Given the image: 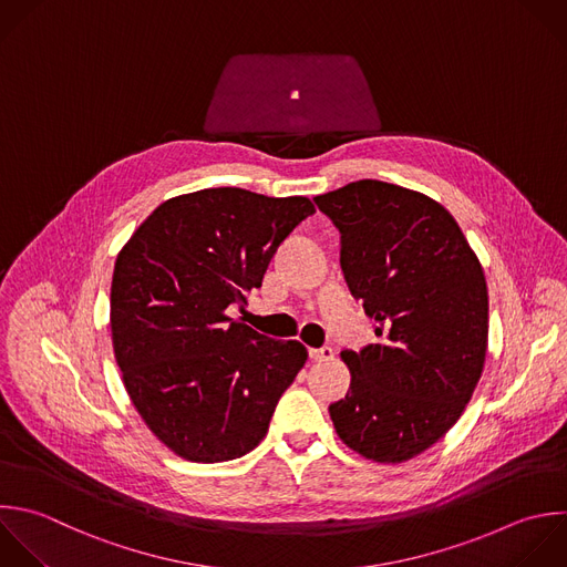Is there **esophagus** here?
<instances>
[{
	"mask_svg": "<svg viewBox=\"0 0 567 567\" xmlns=\"http://www.w3.org/2000/svg\"><path fill=\"white\" fill-rule=\"evenodd\" d=\"M334 357V350L330 346L323 348H310V359L312 361H330Z\"/></svg>",
	"mask_w": 567,
	"mask_h": 567,
	"instance_id": "34e87169",
	"label": "esophagus"
}]
</instances>
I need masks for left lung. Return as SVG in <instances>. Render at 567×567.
Segmentation results:
<instances>
[{
  "mask_svg": "<svg viewBox=\"0 0 567 567\" xmlns=\"http://www.w3.org/2000/svg\"><path fill=\"white\" fill-rule=\"evenodd\" d=\"M341 235V270L377 343L346 350L352 381L330 403L341 441L379 463L408 461L461 416L487 350L483 268L434 199L377 179L315 197Z\"/></svg>",
  "mask_w": 567,
  "mask_h": 567,
  "instance_id": "left-lung-1",
  "label": "left lung"
}]
</instances>
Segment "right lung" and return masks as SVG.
I'll return each mask as SVG.
<instances>
[{
  "label": "right lung",
  "instance_id": "obj_1",
  "mask_svg": "<svg viewBox=\"0 0 567 567\" xmlns=\"http://www.w3.org/2000/svg\"><path fill=\"white\" fill-rule=\"evenodd\" d=\"M315 213L308 197L206 188L153 210L115 261L111 332L126 392L182 458L219 463L266 436L277 401L308 359L244 321L279 244Z\"/></svg>",
  "mask_w": 567,
  "mask_h": 567
}]
</instances>
